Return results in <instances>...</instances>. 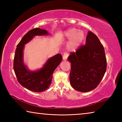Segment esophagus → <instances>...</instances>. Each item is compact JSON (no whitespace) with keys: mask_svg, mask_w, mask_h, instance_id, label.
I'll list each match as a JSON object with an SVG mask.
<instances>
[{"mask_svg":"<svg viewBox=\"0 0 122 122\" xmlns=\"http://www.w3.org/2000/svg\"><path fill=\"white\" fill-rule=\"evenodd\" d=\"M68 56H69L68 53L67 52H65L63 54V59L64 60H66L67 59Z\"/></svg>","mask_w":122,"mask_h":122,"instance_id":"obj_1","label":"esophagus"}]
</instances>
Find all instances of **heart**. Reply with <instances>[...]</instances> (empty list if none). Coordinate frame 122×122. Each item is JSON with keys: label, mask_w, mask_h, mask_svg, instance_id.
<instances>
[{"label": "heart", "mask_w": 122, "mask_h": 122, "mask_svg": "<svg viewBox=\"0 0 122 122\" xmlns=\"http://www.w3.org/2000/svg\"><path fill=\"white\" fill-rule=\"evenodd\" d=\"M65 38L69 39L67 47L69 51H74L81 46L84 39V33L83 30H78L75 28H71L63 33Z\"/></svg>", "instance_id": "b5f03b06"}]
</instances>
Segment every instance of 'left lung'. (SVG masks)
<instances>
[{"label": "left lung", "mask_w": 122, "mask_h": 122, "mask_svg": "<svg viewBox=\"0 0 122 122\" xmlns=\"http://www.w3.org/2000/svg\"><path fill=\"white\" fill-rule=\"evenodd\" d=\"M71 63L70 82L74 89L88 92L100 83L107 69L104 48L95 34L88 31L86 44L68 57Z\"/></svg>", "instance_id": "1"}]
</instances>
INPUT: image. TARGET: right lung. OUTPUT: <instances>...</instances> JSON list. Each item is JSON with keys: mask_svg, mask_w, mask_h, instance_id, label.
<instances>
[{"mask_svg": "<svg viewBox=\"0 0 122 122\" xmlns=\"http://www.w3.org/2000/svg\"><path fill=\"white\" fill-rule=\"evenodd\" d=\"M48 34L45 30L40 28L32 29L25 35L16 46L13 62L14 73L19 83L33 92H42L49 88L51 83L53 72L60 63L62 57L60 54H57L48 59L42 68L38 71H30L24 63L25 45L30 42L35 36Z\"/></svg>", "mask_w": 122, "mask_h": 122, "instance_id": "add662e5", "label": "right lung"}]
</instances>
